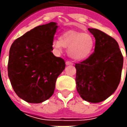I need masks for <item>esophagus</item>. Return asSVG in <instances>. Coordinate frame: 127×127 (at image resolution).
I'll return each mask as SVG.
<instances>
[{
	"instance_id": "34e87169",
	"label": "esophagus",
	"mask_w": 127,
	"mask_h": 127,
	"mask_svg": "<svg viewBox=\"0 0 127 127\" xmlns=\"http://www.w3.org/2000/svg\"><path fill=\"white\" fill-rule=\"evenodd\" d=\"M66 64L67 65V66H68V65H72L73 64H72V63H71L70 61H66Z\"/></svg>"
}]
</instances>
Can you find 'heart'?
I'll return each instance as SVG.
<instances>
[{
  "instance_id": "obj_1",
  "label": "heart",
  "mask_w": 127,
  "mask_h": 127,
  "mask_svg": "<svg viewBox=\"0 0 127 127\" xmlns=\"http://www.w3.org/2000/svg\"><path fill=\"white\" fill-rule=\"evenodd\" d=\"M95 44V39L90 34L70 30L63 33L59 39L53 40L52 46L59 52H61L64 47L68 49L71 59L82 61L92 54Z\"/></svg>"
}]
</instances>
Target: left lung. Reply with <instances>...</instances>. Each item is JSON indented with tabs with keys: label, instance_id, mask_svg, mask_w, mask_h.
Segmentation results:
<instances>
[{
	"label": "left lung",
	"instance_id": "1",
	"mask_svg": "<svg viewBox=\"0 0 127 127\" xmlns=\"http://www.w3.org/2000/svg\"><path fill=\"white\" fill-rule=\"evenodd\" d=\"M95 39V51L76 64V89L85 101L97 103L112 95L120 84L123 56L114 38L97 29L88 28Z\"/></svg>",
	"mask_w": 127,
	"mask_h": 127
}]
</instances>
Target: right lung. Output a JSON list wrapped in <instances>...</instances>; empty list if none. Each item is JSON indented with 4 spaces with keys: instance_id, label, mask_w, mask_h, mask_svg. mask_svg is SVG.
Returning <instances> with one entry per match:
<instances>
[{
    "instance_id": "right-lung-1",
    "label": "right lung",
    "mask_w": 127,
    "mask_h": 127,
    "mask_svg": "<svg viewBox=\"0 0 127 127\" xmlns=\"http://www.w3.org/2000/svg\"><path fill=\"white\" fill-rule=\"evenodd\" d=\"M57 28L54 22L37 26L10 46L8 77L17 96L27 102L40 103L51 97L56 79L65 68L64 60L51 52Z\"/></svg>"
}]
</instances>
